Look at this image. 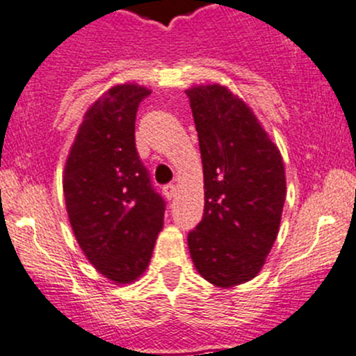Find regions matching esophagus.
<instances>
[{"label":"esophagus","instance_id":"esophagus-1","mask_svg":"<svg viewBox=\"0 0 356 356\" xmlns=\"http://www.w3.org/2000/svg\"><path fill=\"white\" fill-rule=\"evenodd\" d=\"M175 193H177V185H173V183H170V185L164 186V195L168 197V199H173Z\"/></svg>","mask_w":356,"mask_h":356}]
</instances>
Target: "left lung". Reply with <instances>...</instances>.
<instances>
[{"label": "left lung", "instance_id": "8db88e82", "mask_svg": "<svg viewBox=\"0 0 356 356\" xmlns=\"http://www.w3.org/2000/svg\"><path fill=\"white\" fill-rule=\"evenodd\" d=\"M190 98L204 173V216L188 234L202 279L221 289L261 272L279 235L286 170L279 147L238 95L197 84Z\"/></svg>", "mask_w": 356, "mask_h": 356}]
</instances>
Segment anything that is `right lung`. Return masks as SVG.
Masks as SVG:
<instances>
[{
    "instance_id": "right-lung-1",
    "label": "right lung",
    "mask_w": 356,
    "mask_h": 356,
    "mask_svg": "<svg viewBox=\"0 0 356 356\" xmlns=\"http://www.w3.org/2000/svg\"><path fill=\"white\" fill-rule=\"evenodd\" d=\"M147 95V86L122 83L98 97L83 115L63 168L74 237L93 268L115 286L145 273L164 225V200L135 147L136 111Z\"/></svg>"
}]
</instances>
